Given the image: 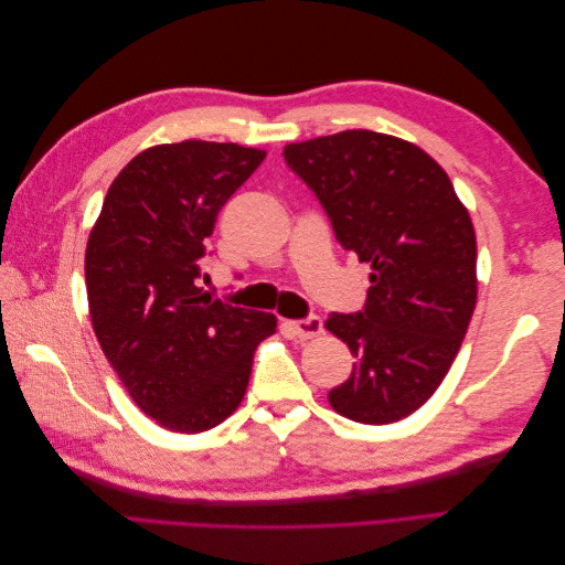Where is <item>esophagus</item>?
Returning <instances> with one entry per match:
<instances>
[{
  "label": "esophagus",
  "instance_id": "34e87169",
  "mask_svg": "<svg viewBox=\"0 0 565 565\" xmlns=\"http://www.w3.org/2000/svg\"><path fill=\"white\" fill-rule=\"evenodd\" d=\"M289 328L295 330V334L299 339H313V337L322 334V320L318 316H309V318H301V320H292V322H289Z\"/></svg>",
  "mask_w": 565,
  "mask_h": 565
}]
</instances>
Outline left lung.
I'll list each match as a JSON object with an SVG mask.
<instances>
[{
	"label": "left lung",
	"instance_id": "obj_1",
	"mask_svg": "<svg viewBox=\"0 0 565 565\" xmlns=\"http://www.w3.org/2000/svg\"><path fill=\"white\" fill-rule=\"evenodd\" d=\"M282 156L339 245L372 268L365 309L324 320L355 358L330 405L361 424L413 415L448 374L476 309L467 207L429 152L388 134L349 129L289 143Z\"/></svg>",
	"mask_w": 565,
	"mask_h": 565
}]
</instances>
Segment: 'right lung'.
<instances>
[{"mask_svg":"<svg viewBox=\"0 0 565 565\" xmlns=\"http://www.w3.org/2000/svg\"><path fill=\"white\" fill-rule=\"evenodd\" d=\"M266 158L237 143L181 141L139 152L110 183L84 278L94 332L134 403L177 434L241 405L256 347L276 316L198 287L216 214Z\"/></svg>","mask_w":565,"mask_h":565,"instance_id":"obj_1","label":"right lung"}]
</instances>
